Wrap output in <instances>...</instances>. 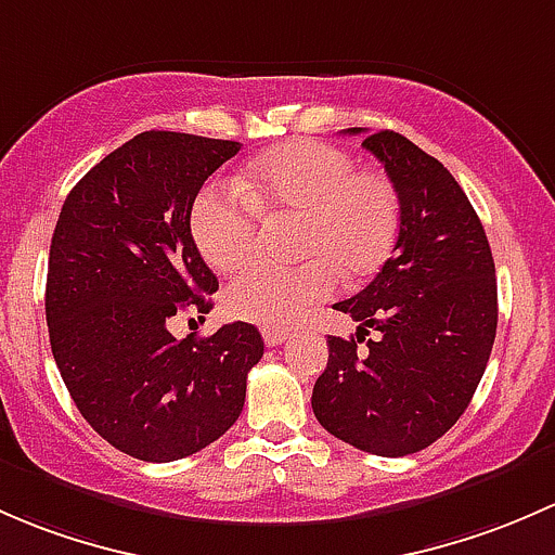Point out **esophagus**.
Returning a JSON list of instances; mask_svg holds the SVG:
<instances>
[{"instance_id":"34e87169","label":"esophagus","mask_w":555,"mask_h":555,"mask_svg":"<svg viewBox=\"0 0 555 555\" xmlns=\"http://www.w3.org/2000/svg\"><path fill=\"white\" fill-rule=\"evenodd\" d=\"M261 336H264L267 347H278V345H283L291 334L285 328H270V325H267V328H261Z\"/></svg>"}]
</instances>
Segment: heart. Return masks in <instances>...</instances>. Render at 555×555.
<instances>
[{
	"label": "heart",
	"mask_w": 555,
	"mask_h": 555,
	"mask_svg": "<svg viewBox=\"0 0 555 555\" xmlns=\"http://www.w3.org/2000/svg\"><path fill=\"white\" fill-rule=\"evenodd\" d=\"M261 214L296 219L294 267L256 264L227 291V310L259 325H291L341 280L371 278L396 248L401 197L376 170L320 141H294L261 154L240 186H210L192 208V235L205 259L237 272L261 243Z\"/></svg>",
	"instance_id": "obj_1"
}]
</instances>
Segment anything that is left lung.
Here are the masks:
<instances>
[{
  "label": "left lung",
  "mask_w": 555,
  "mask_h": 555,
  "mask_svg": "<svg viewBox=\"0 0 555 555\" xmlns=\"http://www.w3.org/2000/svg\"><path fill=\"white\" fill-rule=\"evenodd\" d=\"M363 146L396 184L401 232L376 278L334 305L361 325L352 339L328 336L312 411L350 447L405 456L465 414L487 371L496 334L494 259L470 199L436 157L396 130L365 135ZM369 327L380 331L376 340L364 339Z\"/></svg>",
  "instance_id": "1"
}]
</instances>
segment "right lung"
Wrapping results in <instances>:
<instances>
[{"label": "right lung", "mask_w": 555, "mask_h": 555, "mask_svg": "<svg viewBox=\"0 0 555 555\" xmlns=\"http://www.w3.org/2000/svg\"><path fill=\"white\" fill-rule=\"evenodd\" d=\"M237 141L146 130L68 192L50 243V347L79 414L114 449L184 460L224 436L264 356L256 325L176 339L181 312H210L219 280L192 237L205 179Z\"/></svg>", "instance_id": "obj_1"}]
</instances>
